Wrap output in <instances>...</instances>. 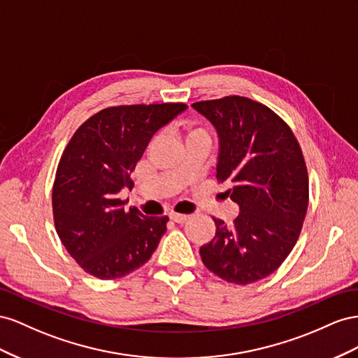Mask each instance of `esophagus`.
<instances>
[{
	"instance_id": "esophagus-1",
	"label": "esophagus",
	"mask_w": 358,
	"mask_h": 358,
	"mask_svg": "<svg viewBox=\"0 0 358 358\" xmlns=\"http://www.w3.org/2000/svg\"><path fill=\"white\" fill-rule=\"evenodd\" d=\"M169 219L172 220V222H176V223H186L187 220H189V216L187 214H178V213H171L169 214Z\"/></svg>"
}]
</instances>
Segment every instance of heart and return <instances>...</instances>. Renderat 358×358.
Listing matches in <instances>:
<instances>
[{
  "mask_svg": "<svg viewBox=\"0 0 358 358\" xmlns=\"http://www.w3.org/2000/svg\"><path fill=\"white\" fill-rule=\"evenodd\" d=\"M182 130V136H185V141L187 139H195V138H207L208 139V134L207 130L203 129L201 124H196V122H185L181 126Z\"/></svg>",
  "mask_w": 358,
  "mask_h": 358,
  "instance_id": "1",
  "label": "heart"
}]
</instances>
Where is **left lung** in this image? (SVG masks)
Returning <instances> with one entry per match:
<instances>
[{
    "label": "left lung",
    "instance_id": "left-lung-1",
    "mask_svg": "<svg viewBox=\"0 0 358 358\" xmlns=\"http://www.w3.org/2000/svg\"><path fill=\"white\" fill-rule=\"evenodd\" d=\"M220 138L216 178L238 203L231 224L213 217L216 236L199 249L206 267L229 283L249 285L278 270L303 228L309 177L291 127L249 97L227 96L192 105Z\"/></svg>",
    "mask_w": 358,
    "mask_h": 358
}]
</instances>
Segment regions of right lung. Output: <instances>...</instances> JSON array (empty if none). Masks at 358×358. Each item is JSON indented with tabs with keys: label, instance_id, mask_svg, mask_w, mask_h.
Masks as SVG:
<instances>
[{
	"label": "right lung",
	"instance_id": "1",
	"mask_svg": "<svg viewBox=\"0 0 358 358\" xmlns=\"http://www.w3.org/2000/svg\"><path fill=\"white\" fill-rule=\"evenodd\" d=\"M185 103L120 105L91 115L61 155L52 211L61 243L97 279H117L142 267L159 246L168 216L126 211L118 198L156 131Z\"/></svg>",
	"mask_w": 358,
	"mask_h": 358
}]
</instances>
